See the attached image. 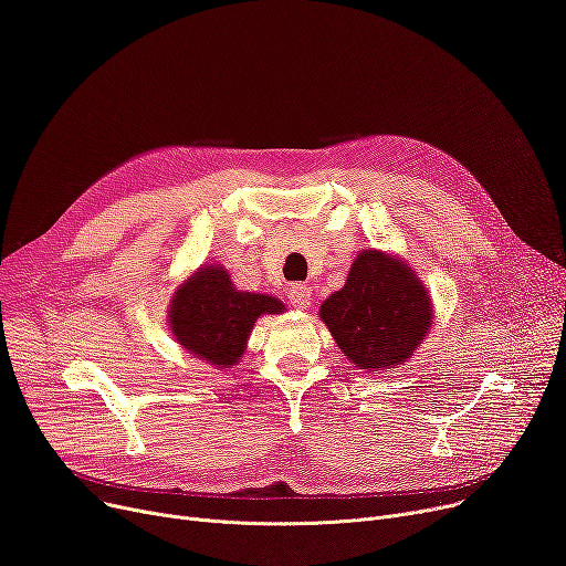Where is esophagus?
<instances>
[{"label":"esophagus","mask_w":566,"mask_h":566,"mask_svg":"<svg viewBox=\"0 0 566 566\" xmlns=\"http://www.w3.org/2000/svg\"><path fill=\"white\" fill-rule=\"evenodd\" d=\"M289 301L293 307L305 310L312 303V289L305 284H291L289 289Z\"/></svg>","instance_id":"obj_1"}]
</instances>
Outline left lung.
Masks as SVG:
<instances>
[{"label": "left lung", "mask_w": 566, "mask_h": 566, "mask_svg": "<svg viewBox=\"0 0 566 566\" xmlns=\"http://www.w3.org/2000/svg\"><path fill=\"white\" fill-rule=\"evenodd\" d=\"M337 346L360 369L406 363L431 328V298L403 261L376 250L350 265L342 291L321 305Z\"/></svg>", "instance_id": "8db88e82"}]
</instances>
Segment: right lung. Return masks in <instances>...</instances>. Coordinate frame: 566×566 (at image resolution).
Instances as JSON below:
<instances>
[{"label": "right lung", "instance_id": "add662e5", "mask_svg": "<svg viewBox=\"0 0 566 566\" xmlns=\"http://www.w3.org/2000/svg\"><path fill=\"white\" fill-rule=\"evenodd\" d=\"M282 310L271 295L235 291L227 271L208 265L176 291L169 323L178 344L197 358L229 367L241 360L254 321Z\"/></svg>", "mask_w": 566, "mask_h": 566}]
</instances>
